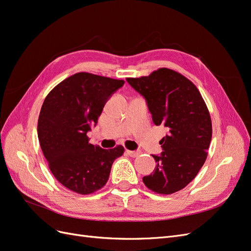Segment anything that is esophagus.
Masks as SVG:
<instances>
[{"label": "esophagus", "instance_id": "esophagus-1", "mask_svg": "<svg viewBox=\"0 0 251 251\" xmlns=\"http://www.w3.org/2000/svg\"><path fill=\"white\" fill-rule=\"evenodd\" d=\"M126 154L128 156H131V157H138L140 155V151H127L126 150Z\"/></svg>", "mask_w": 251, "mask_h": 251}]
</instances>
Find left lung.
Returning <instances> with one entry per match:
<instances>
[{"label": "left lung", "instance_id": "obj_1", "mask_svg": "<svg viewBox=\"0 0 251 251\" xmlns=\"http://www.w3.org/2000/svg\"><path fill=\"white\" fill-rule=\"evenodd\" d=\"M126 80L146 98L153 123L169 130L160 140L161 155H151L156 168L143 183L157 194L181 191L206 160L212 134L206 103L191 80L168 68Z\"/></svg>", "mask_w": 251, "mask_h": 251}]
</instances>
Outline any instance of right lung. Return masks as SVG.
Here are the masks:
<instances>
[{"label":"right lung","mask_w":251,"mask_h":251,"mask_svg":"<svg viewBox=\"0 0 251 251\" xmlns=\"http://www.w3.org/2000/svg\"><path fill=\"white\" fill-rule=\"evenodd\" d=\"M125 80L79 72L53 88L42 105L37 136L53 176L70 191L90 195L100 189L123 146L104 150L89 143L109 97Z\"/></svg>","instance_id":"obj_1"}]
</instances>
